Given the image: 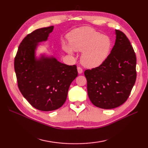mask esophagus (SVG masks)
<instances>
[{
    "mask_svg": "<svg viewBox=\"0 0 148 148\" xmlns=\"http://www.w3.org/2000/svg\"><path fill=\"white\" fill-rule=\"evenodd\" d=\"M77 72L79 74H81L83 72V69L80 67H77Z\"/></svg>",
    "mask_w": 148,
    "mask_h": 148,
    "instance_id": "34e87169",
    "label": "esophagus"
}]
</instances>
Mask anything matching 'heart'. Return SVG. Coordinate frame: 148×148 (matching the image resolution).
I'll return each mask as SVG.
<instances>
[{"label": "heart", "instance_id": "b5f03b06", "mask_svg": "<svg viewBox=\"0 0 148 148\" xmlns=\"http://www.w3.org/2000/svg\"><path fill=\"white\" fill-rule=\"evenodd\" d=\"M69 45L62 44L63 49L72 55L73 50L83 51L82 64L86 67H98L106 60L111 48L109 37L90 27H81L72 30L68 36Z\"/></svg>", "mask_w": 148, "mask_h": 148}]
</instances>
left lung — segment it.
Returning a JSON list of instances; mask_svg holds the SVG:
<instances>
[{"label":"left lung","instance_id":"obj_1","mask_svg":"<svg viewBox=\"0 0 148 148\" xmlns=\"http://www.w3.org/2000/svg\"><path fill=\"white\" fill-rule=\"evenodd\" d=\"M116 41L99 67L84 71L90 101L99 108H116L125 102L136 83V56L126 35L116 30Z\"/></svg>","mask_w":148,"mask_h":148}]
</instances>
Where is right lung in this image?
<instances>
[{
  "mask_svg": "<svg viewBox=\"0 0 148 148\" xmlns=\"http://www.w3.org/2000/svg\"><path fill=\"white\" fill-rule=\"evenodd\" d=\"M54 27L41 28L25 37L14 58L18 86L34 108L51 111L60 108L67 99L71 83L77 76L76 65H67L55 58L35 53L39 42L48 40Z\"/></svg>",
  "mask_w": 148,
  "mask_h": 148,
  "instance_id": "add662e5",
  "label": "right lung"
}]
</instances>
